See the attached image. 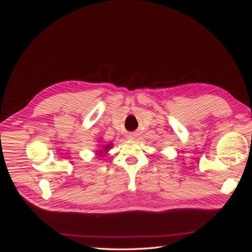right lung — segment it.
Returning a JSON list of instances; mask_svg holds the SVG:
<instances>
[{
    "label": "right lung",
    "instance_id": "1",
    "mask_svg": "<svg viewBox=\"0 0 252 252\" xmlns=\"http://www.w3.org/2000/svg\"><path fill=\"white\" fill-rule=\"evenodd\" d=\"M112 147V145H111V143L110 144H107V145H105V146L103 147V149L102 150H98V154L97 155H101V156H104L103 154H105V152H107L110 148Z\"/></svg>",
    "mask_w": 252,
    "mask_h": 252
}]
</instances>
